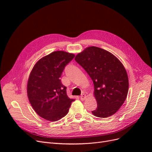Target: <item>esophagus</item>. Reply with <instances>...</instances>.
I'll return each mask as SVG.
<instances>
[{"mask_svg":"<svg viewBox=\"0 0 152 152\" xmlns=\"http://www.w3.org/2000/svg\"><path fill=\"white\" fill-rule=\"evenodd\" d=\"M80 98L81 100H84L85 99H86V95L85 94H82L80 96Z\"/></svg>","mask_w":152,"mask_h":152,"instance_id":"esophagus-1","label":"esophagus"}]
</instances>
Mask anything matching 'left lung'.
Returning a JSON list of instances; mask_svg holds the SVG:
<instances>
[{"label": "left lung", "mask_w": 152, "mask_h": 152, "mask_svg": "<svg viewBox=\"0 0 152 152\" xmlns=\"http://www.w3.org/2000/svg\"><path fill=\"white\" fill-rule=\"evenodd\" d=\"M75 60L93 81L98 107L92 113L100 118L115 113L125 102L129 89L127 73L122 63L111 53L95 46L86 48Z\"/></svg>", "instance_id": "1"}]
</instances>
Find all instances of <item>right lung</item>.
Segmentation results:
<instances>
[{"label":"right lung","instance_id":"1","mask_svg":"<svg viewBox=\"0 0 152 152\" xmlns=\"http://www.w3.org/2000/svg\"><path fill=\"white\" fill-rule=\"evenodd\" d=\"M75 55L58 50L36 63L29 75L27 95L35 112L49 121L60 120L68 113L74 99L68 98L59 78Z\"/></svg>","mask_w":152,"mask_h":152}]
</instances>
